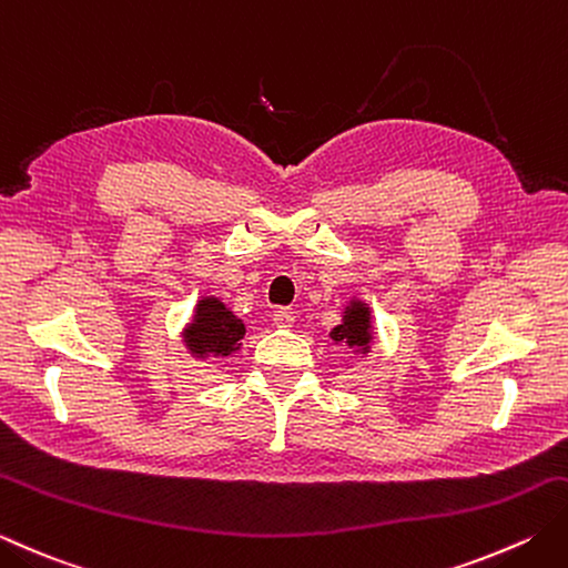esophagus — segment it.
Masks as SVG:
<instances>
[{"instance_id": "34e87169", "label": "esophagus", "mask_w": 568, "mask_h": 568, "mask_svg": "<svg viewBox=\"0 0 568 568\" xmlns=\"http://www.w3.org/2000/svg\"><path fill=\"white\" fill-rule=\"evenodd\" d=\"M273 322H275V327L287 329V327L295 325V313H293V310H287V307H277L273 313Z\"/></svg>"}]
</instances>
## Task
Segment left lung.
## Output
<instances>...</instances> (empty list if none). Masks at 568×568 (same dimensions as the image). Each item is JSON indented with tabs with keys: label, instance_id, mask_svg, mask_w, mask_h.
<instances>
[{
	"label": "left lung",
	"instance_id": "8db88e82",
	"mask_svg": "<svg viewBox=\"0 0 568 568\" xmlns=\"http://www.w3.org/2000/svg\"><path fill=\"white\" fill-rule=\"evenodd\" d=\"M369 307H364L362 303H352L344 313V322L329 332V337L337 344H347L349 349H369Z\"/></svg>",
	"mask_w": 568,
	"mask_h": 568
}]
</instances>
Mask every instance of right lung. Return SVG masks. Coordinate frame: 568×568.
<instances>
[{
	"label": "right lung",
	"mask_w": 568,
	"mask_h": 568,
	"mask_svg": "<svg viewBox=\"0 0 568 568\" xmlns=\"http://www.w3.org/2000/svg\"><path fill=\"white\" fill-rule=\"evenodd\" d=\"M246 335L243 322L216 297H204L196 305L194 322L186 329V344L196 357H229Z\"/></svg>",
	"instance_id": "obj_1"
}]
</instances>
